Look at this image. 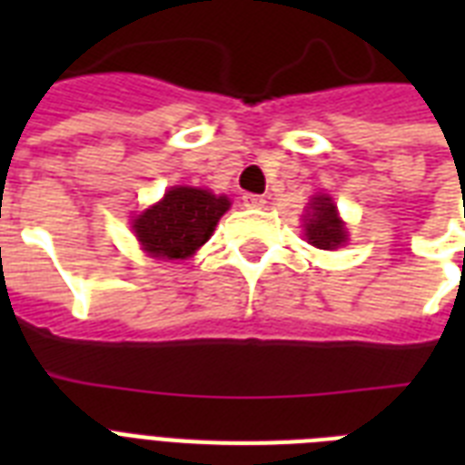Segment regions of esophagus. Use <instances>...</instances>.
<instances>
[{"label": "esophagus", "instance_id": "obj_1", "mask_svg": "<svg viewBox=\"0 0 465 465\" xmlns=\"http://www.w3.org/2000/svg\"><path fill=\"white\" fill-rule=\"evenodd\" d=\"M243 204H246V207H253V210H258V207H265V197L253 195V193H246V195H243Z\"/></svg>", "mask_w": 465, "mask_h": 465}]
</instances>
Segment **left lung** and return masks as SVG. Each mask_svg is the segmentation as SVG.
Returning a JSON list of instances; mask_svg holds the SVG:
<instances>
[{"instance_id":"obj_1","label":"left lung","mask_w":465,"mask_h":465,"mask_svg":"<svg viewBox=\"0 0 465 465\" xmlns=\"http://www.w3.org/2000/svg\"><path fill=\"white\" fill-rule=\"evenodd\" d=\"M304 232L306 241H309L311 246L321 248V251H335V248H340L345 243V222L340 219L338 207L332 203V197H311L309 210H306L304 217Z\"/></svg>"}]
</instances>
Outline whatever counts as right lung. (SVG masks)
Here are the masks:
<instances>
[{"label": "right lung", "instance_id": "right-lung-1", "mask_svg": "<svg viewBox=\"0 0 465 465\" xmlns=\"http://www.w3.org/2000/svg\"><path fill=\"white\" fill-rule=\"evenodd\" d=\"M229 197L210 190L175 185L163 200L133 219V232L144 253L152 258H188L210 239L214 226L229 210Z\"/></svg>", "mask_w": 465, "mask_h": 465}]
</instances>
